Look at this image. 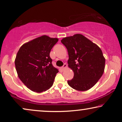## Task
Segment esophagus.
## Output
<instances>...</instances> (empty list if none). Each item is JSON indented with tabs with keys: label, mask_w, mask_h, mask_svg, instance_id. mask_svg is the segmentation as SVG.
<instances>
[{
	"label": "esophagus",
	"mask_w": 122,
	"mask_h": 122,
	"mask_svg": "<svg viewBox=\"0 0 122 122\" xmlns=\"http://www.w3.org/2000/svg\"><path fill=\"white\" fill-rule=\"evenodd\" d=\"M66 66H67V65H66V63H64V65H63V66L61 67V69L62 70H64L66 68Z\"/></svg>",
	"instance_id": "34e87169"
}]
</instances>
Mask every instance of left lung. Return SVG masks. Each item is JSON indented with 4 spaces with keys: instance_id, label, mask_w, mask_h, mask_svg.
<instances>
[{
    "instance_id": "1",
    "label": "left lung",
    "mask_w": 122,
    "mask_h": 122,
    "mask_svg": "<svg viewBox=\"0 0 122 122\" xmlns=\"http://www.w3.org/2000/svg\"><path fill=\"white\" fill-rule=\"evenodd\" d=\"M61 42L67 49L68 67L74 72V77L68 84L76 91L91 89L104 71L106 59L101 48L80 34L63 38Z\"/></svg>"
}]
</instances>
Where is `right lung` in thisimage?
<instances>
[{
  "instance_id": "add662e5",
  "label": "right lung",
  "mask_w": 122,
  "mask_h": 122,
  "mask_svg": "<svg viewBox=\"0 0 122 122\" xmlns=\"http://www.w3.org/2000/svg\"><path fill=\"white\" fill-rule=\"evenodd\" d=\"M58 38L42 36L22 45L15 59L19 79L26 87L36 93L51 88L58 69L53 66L50 52Z\"/></svg>"
}]
</instances>
